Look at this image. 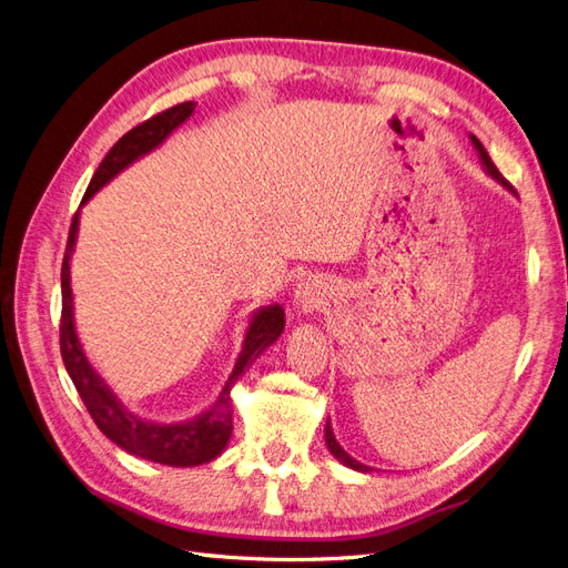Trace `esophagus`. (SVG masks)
<instances>
[{"instance_id": "1", "label": "esophagus", "mask_w": 568, "mask_h": 568, "mask_svg": "<svg viewBox=\"0 0 568 568\" xmlns=\"http://www.w3.org/2000/svg\"><path fill=\"white\" fill-rule=\"evenodd\" d=\"M317 303H320V288H317V284L311 282V280L298 284V288H296V305L303 307V311H315Z\"/></svg>"}]
</instances>
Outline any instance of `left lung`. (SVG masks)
<instances>
[{
	"mask_svg": "<svg viewBox=\"0 0 568 568\" xmlns=\"http://www.w3.org/2000/svg\"><path fill=\"white\" fill-rule=\"evenodd\" d=\"M469 140H471V144H474L476 153H478V161H480V165H484L486 175H488V178H493L497 184H503L509 194L517 196V192H514L511 184L500 175V170H497V168H495V163L490 161V156H488V151L484 149V144H480L474 134H469ZM324 443H326V448H329V453H332V455L343 464V467H348V469L359 471V474H369V471H372V467H367V464H363V462H357L355 457H351L346 450L341 448L338 440H336V436H334V428H332L329 419H326V426H324Z\"/></svg>",
	"mask_w": 568,
	"mask_h": 568,
	"instance_id": "1",
	"label": "left lung"
}]
</instances>
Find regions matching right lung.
I'll list each match as a JSON object with an SVG mask.
<instances>
[{"mask_svg":"<svg viewBox=\"0 0 568 568\" xmlns=\"http://www.w3.org/2000/svg\"><path fill=\"white\" fill-rule=\"evenodd\" d=\"M194 101H184V104L153 115L146 123L136 125L134 130L120 136L113 149L106 153V159L97 168L88 192L82 196L80 209L99 189H104L113 178L123 173L125 168L144 159L153 149H159L170 134L194 115ZM78 230L80 211L73 217L71 232H68V244L61 265V357L68 376L73 379L84 407H88L94 424L99 426V432L125 453L156 464H165V467H199V464L220 457L232 436V388L255 363L257 355H263V351L282 336L286 322L284 307L280 303H272L257 307L251 315L244 346L232 367V374L217 393V398L201 415L173 424L144 419L120 403L113 388L104 382V376L92 367L78 338L71 288V257L78 242Z\"/></svg>","mask_w":568,"mask_h":568,"instance_id":"obj_1","label":"right lung"}]
</instances>
